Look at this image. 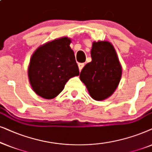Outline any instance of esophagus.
<instances>
[{
	"instance_id": "1",
	"label": "esophagus",
	"mask_w": 152,
	"mask_h": 152,
	"mask_svg": "<svg viewBox=\"0 0 152 152\" xmlns=\"http://www.w3.org/2000/svg\"><path fill=\"white\" fill-rule=\"evenodd\" d=\"M78 69H79V71L80 72V71L82 70V69L83 68V66H84V63H78Z\"/></svg>"
}]
</instances>
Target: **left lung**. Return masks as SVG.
<instances>
[{"label":"left lung","instance_id":"8db88e82","mask_svg":"<svg viewBox=\"0 0 152 152\" xmlns=\"http://www.w3.org/2000/svg\"><path fill=\"white\" fill-rule=\"evenodd\" d=\"M92 61L83 68L80 79L93 99L103 101L113 94L118 86L122 68L113 44L108 41L94 42Z\"/></svg>","mask_w":152,"mask_h":152}]
</instances>
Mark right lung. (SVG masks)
Instances as JSON below:
<instances>
[{"label":"right lung","mask_w":152,"mask_h":152,"mask_svg":"<svg viewBox=\"0 0 152 152\" xmlns=\"http://www.w3.org/2000/svg\"><path fill=\"white\" fill-rule=\"evenodd\" d=\"M72 40L62 37L46 42L33 53L28 69L32 90L46 99L55 98L71 78L79 75Z\"/></svg>","instance_id":"add662e5"}]
</instances>
